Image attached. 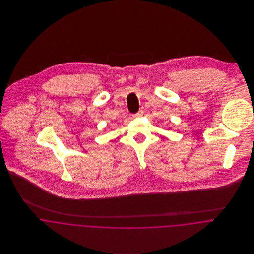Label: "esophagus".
<instances>
[{"mask_svg": "<svg viewBox=\"0 0 254 254\" xmlns=\"http://www.w3.org/2000/svg\"><path fill=\"white\" fill-rule=\"evenodd\" d=\"M143 115H144V110L141 109V110H139L134 116H135V117H141V116H143Z\"/></svg>", "mask_w": 254, "mask_h": 254, "instance_id": "34e87169", "label": "esophagus"}]
</instances>
